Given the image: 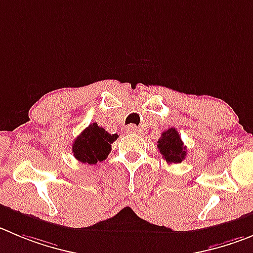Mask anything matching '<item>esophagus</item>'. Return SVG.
Instances as JSON below:
<instances>
[{
  "instance_id": "esophagus-1",
  "label": "esophagus",
  "mask_w": 253,
  "mask_h": 253,
  "mask_svg": "<svg viewBox=\"0 0 253 253\" xmlns=\"http://www.w3.org/2000/svg\"><path fill=\"white\" fill-rule=\"evenodd\" d=\"M126 131L129 133H136V132H138V127L134 126V125H129V126H127Z\"/></svg>"
}]
</instances>
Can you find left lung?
<instances>
[{"label":"left lung","instance_id":"left-lung-1","mask_svg":"<svg viewBox=\"0 0 253 253\" xmlns=\"http://www.w3.org/2000/svg\"><path fill=\"white\" fill-rule=\"evenodd\" d=\"M157 147L167 164H180L187 153L180 134L173 127L161 134V138L157 141Z\"/></svg>","mask_w":253,"mask_h":253}]
</instances>
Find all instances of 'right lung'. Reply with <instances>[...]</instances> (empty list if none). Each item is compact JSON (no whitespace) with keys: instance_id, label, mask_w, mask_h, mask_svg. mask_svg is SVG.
Segmentation results:
<instances>
[{"instance_id":"1","label":"right lung","mask_w":253,"mask_h":253,"mask_svg":"<svg viewBox=\"0 0 253 253\" xmlns=\"http://www.w3.org/2000/svg\"><path fill=\"white\" fill-rule=\"evenodd\" d=\"M119 134H111L105 128L98 126L96 122L84 129L73 141L72 153L84 164L94 165L98 161L107 159L111 152V145L117 140Z\"/></svg>"}]
</instances>
